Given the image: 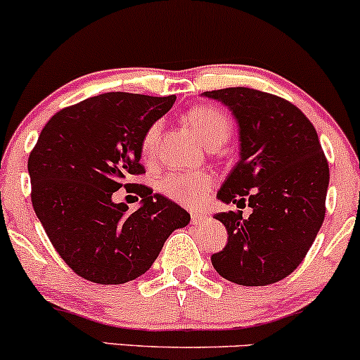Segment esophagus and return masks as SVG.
Returning a JSON list of instances; mask_svg holds the SVG:
<instances>
[{
    "instance_id": "obj_1",
    "label": "esophagus",
    "mask_w": 360,
    "mask_h": 360,
    "mask_svg": "<svg viewBox=\"0 0 360 360\" xmlns=\"http://www.w3.org/2000/svg\"><path fill=\"white\" fill-rule=\"evenodd\" d=\"M208 220L205 213H191V223L193 225H203Z\"/></svg>"
}]
</instances>
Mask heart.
Here are the masks:
<instances>
[{
    "label": "heart",
    "mask_w": 360,
    "mask_h": 360,
    "mask_svg": "<svg viewBox=\"0 0 360 360\" xmlns=\"http://www.w3.org/2000/svg\"><path fill=\"white\" fill-rule=\"evenodd\" d=\"M184 120L201 142L212 148L221 147L229 140L230 131H232L230 118L217 106H193L186 111ZM160 134H162V122L159 120L152 123L143 134L140 148H142V155L146 159H152L157 154ZM212 186L213 177L206 172H172L160 183V191L169 200L193 208V206L203 203Z\"/></svg>",
    "instance_id": "1"
}]
</instances>
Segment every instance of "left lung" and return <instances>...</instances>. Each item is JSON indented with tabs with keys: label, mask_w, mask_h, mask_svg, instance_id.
<instances>
[{
	"label": "left lung",
	"mask_w": 360,
	"mask_h": 360,
	"mask_svg": "<svg viewBox=\"0 0 360 360\" xmlns=\"http://www.w3.org/2000/svg\"><path fill=\"white\" fill-rule=\"evenodd\" d=\"M229 106L238 123L240 159L218 200L242 212L217 213L229 242L212 255L221 278L267 286L291 274L315 242L325 218L330 169L315 127L292 103L250 88L203 93Z\"/></svg>",
	"instance_id": "obj_1"
}]
</instances>
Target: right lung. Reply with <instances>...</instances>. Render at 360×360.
<instances>
[{"instance_id": "1", "label": "right lung", "mask_w": 360, "mask_h": 360, "mask_svg": "<svg viewBox=\"0 0 360 360\" xmlns=\"http://www.w3.org/2000/svg\"><path fill=\"white\" fill-rule=\"evenodd\" d=\"M176 96L105 93L49 120L28 157L32 205L53 249L81 278L123 284L150 269L164 242L189 213L143 184V134ZM120 187L143 198L134 214L115 204ZM139 200V198H137Z\"/></svg>"}]
</instances>
